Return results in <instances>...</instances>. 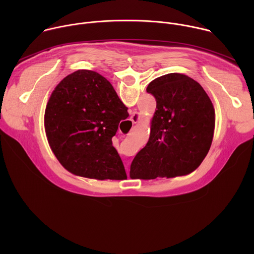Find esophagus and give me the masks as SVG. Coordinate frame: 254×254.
Masks as SVG:
<instances>
[{"mask_svg":"<svg viewBox=\"0 0 254 254\" xmlns=\"http://www.w3.org/2000/svg\"><path fill=\"white\" fill-rule=\"evenodd\" d=\"M133 124H136L137 122H138V120H139V114L138 113H136V112H134V113H132L131 114V116H130V119H129ZM128 172H129V168L128 167H127V175H128Z\"/></svg>","mask_w":254,"mask_h":254,"instance_id":"obj_1","label":"esophagus"}]
</instances>
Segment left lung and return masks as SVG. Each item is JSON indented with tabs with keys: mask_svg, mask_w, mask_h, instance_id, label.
<instances>
[{
	"mask_svg": "<svg viewBox=\"0 0 254 254\" xmlns=\"http://www.w3.org/2000/svg\"><path fill=\"white\" fill-rule=\"evenodd\" d=\"M157 102L146 147L130 165L131 179L173 178L193 172L207 156L215 111L203 87L191 77L169 73L147 87Z\"/></svg>",
	"mask_w": 254,
	"mask_h": 254,
	"instance_id": "1",
	"label": "left lung"
}]
</instances>
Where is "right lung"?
I'll return each mask as SVG.
<instances>
[{
	"instance_id": "1",
	"label": "right lung",
	"mask_w": 254,
	"mask_h": 254,
	"mask_svg": "<svg viewBox=\"0 0 254 254\" xmlns=\"http://www.w3.org/2000/svg\"><path fill=\"white\" fill-rule=\"evenodd\" d=\"M127 117V106L110 81L97 72L77 70L52 92L45 130L54 155L69 172L121 180L127 174L112 138Z\"/></svg>"
}]
</instances>
